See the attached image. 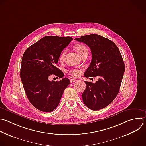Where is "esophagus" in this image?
Listing matches in <instances>:
<instances>
[{
  "label": "esophagus",
  "instance_id": "34e87169",
  "mask_svg": "<svg viewBox=\"0 0 146 146\" xmlns=\"http://www.w3.org/2000/svg\"><path fill=\"white\" fill-rule=\"evenodd\" d=\"M77 80L76 79H70V83H73L74 82H76Z\"/></svg>",
  "mask_w": 146,
  "mask_h": 146
}]
</instances>
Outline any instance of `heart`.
I'll list each match as a JSON object with an SVG mask.
<instances>
[{"instance_id":"b5f03b06","label":"heart","mask_w":146,"mask_h":146,"mask_svg":"<svg viewBox=\"0 0 146 146\" xmlns=\"http://www.w3.org/2000/svg\"><path fill=\"white\" fill-rule=\"evenodd\" d=\"M75 49L76 51V52H78V54L79 55V56H80L82 54H83L84 52H88L87 48L86 47V46L85 45H84L83 44H78L75 45ZM65 55H66V51L63 50L60 54L59 60L60 61L63 60L64 59ZM68 73L69 74V75H70L72 76H77L79 75L80 71L79 70L73 69V70H69L68 71Z\"/></svg>"}]
</instances>
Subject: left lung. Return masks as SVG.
Masks as SVG:
<instances>
[{
	"label": "left lung",
	"mask_w": 146,
	"mask_h": 146,
	"mask_svg": "<svg viewBox=\"0 0 146 146\" xmlns=\"http://www.w3.org/2000/svg\"><path fill=\"white\" fill-rule=\"evenodd\" d=\"M75 40L87 44L91 50V62L84 76L99 78L95 83L84 81L83 101L90 109L99 110L109 105L119 91L125 70L121 55L112 41L99 35L82 36Z\"/></svg>",
	"instance_id": "obj_1"
}]
</instances>
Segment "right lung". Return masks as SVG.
Masks as SVG:
<instances>
[{
  "mask_svg": "<svg viewBox=\"0 0 146 146\" xmlns=\"http://www.w3.org/2000/svg\"><path fill=\"white\" fill-rule=\"evenodd\" d=\"M73 40L71 37L47 36L29 47L24 52L21 67V79L30 103L38 110L50 112L58 106L68 78L50 81L49 76L63 78L56 67L63 49Z\"/></svg>",
  "mask_w": 146,
  "mask_h": 146,
  "instance_id": "right-lung-1",
  "label": "right lung"
}]
</instances>
